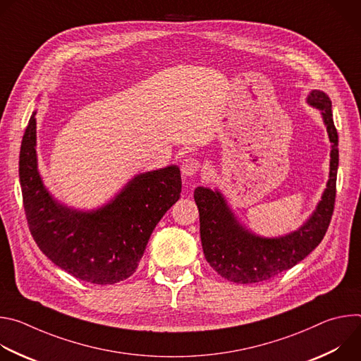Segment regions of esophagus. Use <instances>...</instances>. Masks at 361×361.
<instances>
[{"label": "esophagus", "instance_id": "obj_1", "mask_svg": "<svg viewBox=\"0 0 361 361\" xmlns=\"http://www.w3.org/2000/svg\"><path fill=\"white\" fill-rule=\"evenodd\" d=\"M200 170L198 160L192 157H187L181 161V173L184 177H192Z\"/></svg>", "mask_w": 361, "mask_h": 361}]
</instances>
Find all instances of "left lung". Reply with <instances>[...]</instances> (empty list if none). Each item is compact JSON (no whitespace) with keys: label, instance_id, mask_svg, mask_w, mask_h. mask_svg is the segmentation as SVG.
I'll use <instances>...</instances> for the list:
<instances>
[{"label":"left lung","instance_id":"left-lung-1","mask_svg":"<svg viewBox=\"0 0 361 361\" xmlns=\"http://www.w3.org/2000/svg\"><path fill=\"white\" fill-rule=\"evenodd\" d=\"M307 102L320 111L331 149L329 181L322 200L302 226L284 235L263 237L240 223L220 190L202 185L194 190L204 257L228 281L260 283L294 267L322 243L329 228L336 200L338 135L329 95L322 90H312Z\"/></svg>","mask_w":361,"mask_h":361}]
</instances>
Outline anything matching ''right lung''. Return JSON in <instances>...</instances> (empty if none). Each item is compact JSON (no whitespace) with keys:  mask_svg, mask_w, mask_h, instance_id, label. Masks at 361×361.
Instances as JSON below:
<instances>
[{"mask_svg":"<svg viewBox=\"0 0 361 361\" xmlns=\"http://www.w3.org/2000/svg\"><path fill=\"white\" fill-rule=\"evenodd\" d=\"M37 110L20 151V184L31 235L61 270L92 284L133 276L152 230L180 198L174 164L134 176L109 202L92 210L68 207L45 187L37 159Z\"/></svg>","mask_w":361,"mask_h":361,"instance_id":"1","label":"right lung"}]
</instances>
